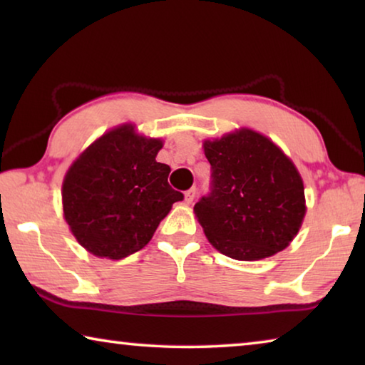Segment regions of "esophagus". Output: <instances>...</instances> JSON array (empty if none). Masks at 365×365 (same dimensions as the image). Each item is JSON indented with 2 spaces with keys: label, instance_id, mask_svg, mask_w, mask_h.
Listing matches in <instances>:
<instances>
[{
  "label": "esophagus",
  "instance_id": "obj_1",
  "mask_svg": "<svg viewBox=\"0 0 365 365\" xmlns=\"http://www.w3.org/2000/svg\"><path fill=\"white\" fill-rule=\"evenodd\" d=\"M195 196H196V188L195 187L187 190V191H185V202H187V205H191V202H193V200H195Z\"/></svg>",
  "mask_w": 365,
  "mask_h": 365
}]
</instances>
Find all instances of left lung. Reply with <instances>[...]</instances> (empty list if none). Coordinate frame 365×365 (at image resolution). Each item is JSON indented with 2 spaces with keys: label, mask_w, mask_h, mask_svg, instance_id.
I'll return each mask as SVG.
<instances>
[{
  "label": "left lung",
  "mask_w": 365,
  "mask_h": 365,
  "mask_svg": "<svg viewBox=\"0 0 365 365\" xmlns=\"http://www.w3.org/2000/svg\"><path fill=\"white\" fill-rule=\"evenodd\" d=\"M211 190L195 214L215 250L257 261L285 250L304 219V187L294 164L248 128L205 141Z\"/></svg>",
  "instance_id": "left-lung-1"
}]
</instances>
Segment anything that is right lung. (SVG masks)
I'll return each instance as SVG.
<instances>
[{
  "label": "right lung",
  "mask_w": 365,
  "mask_h": 365,
  "mask_svg": "<svg viewBox=\"0 0 365 365\" xmlns=\"http://www.w3.org/2000/svg\"><path fill=\"white\" fill-rule=\"evenodd\" d=\"M163 141L138 137L132 125L104 133L71 165L63 183L64 217L95 256L122 259L150 243L183 195L156 160Z\"/></svg>",
  "instance_id": "right-lung-1"
}]
</instances>
